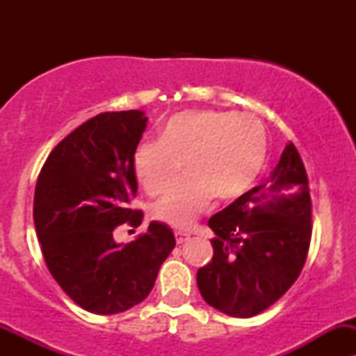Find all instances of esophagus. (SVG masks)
<instances>
[{
    "mask_svg": "<svg viewBox=\"0 0 356 356\" xmlns=\"http://www.w3.org/2000/svg\"><path fill=\"white\" fill-rule=\"evenodd\" d=\"M188 239H189V234H188V232L175 231V241H177V245H182V243L188 241Z\"/></svg>",
    "mask_w": 356,
    "mask_h": 356,
    "instance_id": "obj_1",
    "label": "esophagus"
}]
</instances>
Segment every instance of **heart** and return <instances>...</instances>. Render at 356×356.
<instances>
[{"mask_svg":"<svg viewBox=\"0 0 356 356\" xmlns=\"http://www.w3.org/2000/svg\"><path fill=\"white\" fill-rule=\"evenodd\" d=\"M267 153V131L253 115L191 110L168 118L158 143H139L132 168L143 189L156 196L186 163L188 181L158 200L152 215L172 227H188L211 195L218 201L245 195L260 177Z\"/></svg>","mask_w":356,"mask_h":356,"instance_id":"obj_1","label":"heart"}]
</instances>
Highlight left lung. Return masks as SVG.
Instances as JSON below:
<instances>
[{
  "label": "left lung",
  "mask_w": 356,
  "mask_h": 356,
  "mask_svg": "<svg viewBox=\"0 0 356 356\" xmlns=\"http://www.w3.org/2000/svg\"><path fill=\"white\" fill-rule=\"evenodd\" d=\"M213 258L196 274L210 307L248 318L274 305L300 275L312 238V200L300 153L289 143L267 182L208 220Z\"/></svg>",
  "instance_id": "left-lung-1"
}]
</instances>
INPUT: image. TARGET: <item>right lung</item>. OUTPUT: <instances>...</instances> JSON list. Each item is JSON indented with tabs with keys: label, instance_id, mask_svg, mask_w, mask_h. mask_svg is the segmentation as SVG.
Segmentation results:
<instances>
[{
	"label": "right lung",
	"instance_id": "1",
	"mask_svg": "<svg viewBox=\"0 0 356 356\" xmlns=\"http://www.w3.org/2000/svg\"><path fill=\"white\" fill-rule=\"evenodd\" d=\"M141 110L105 111L79 125L42 165L34 193V224L49 272L79 307L113 315L141 303L175 246L168 225L153 220L129 245L113 229L138 227L143 211L132 155L146 131Z\"/></svg>",
	"mask_w": 356,
	"mask_h": 356
}]
</instances>
